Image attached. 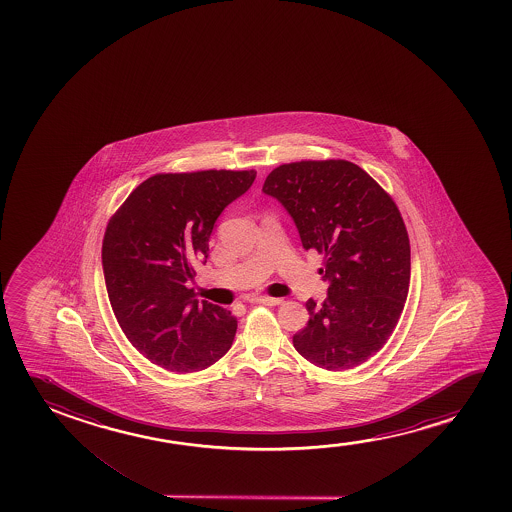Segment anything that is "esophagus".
I'll use <instances>...</instances> for the list:
<instances>
[{"label": "esophagus", "instance_id": "obj_1", "mask_svg": "<svg viewBox=\"0 0 512 512\" xmlns=\"http://www.w3.org/2000/svg\"><path fill=\"white\" fill-rule=\"evenodd\" d=\"M250 302H255V304H266V306H276V304H280L281 299H276V297H267V295H252V297H250Z\"/></svg>", "mask_w": 512, "mask_h": 512}]
</instances>
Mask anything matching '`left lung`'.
<instances>
[{
    "label": "left lung",
    "instance_id": "left-lung-1",
    "mask_svg": "<svg viewBox=\"0 0 512 512\" xmlns=\"http://www.w3.org/2000/svg\"><path fill=\"white\" fill-rule=\"evenodd\" d=\"M262 192L288 211L304 250L325 255L327 299L306 302L295 350L327 371L364 364L392 336L409 290L411 248L397 204L348 161L283 164Z\"/></svg>",
    "mask_w": 512,
    "mask_h": 512
}]
</instances>
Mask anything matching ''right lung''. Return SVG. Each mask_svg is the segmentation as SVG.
Here are the masks:
<instances>
[{"instance_id": "1", "label": "right lung", "mask_w": 512, "mask_h": 512, "mask_svg": "<svg viewBox=\"0 0 512 512\" xmlns=\"http://www.w3.org/2000/svg\"><path fill=\"white\" fill-rule=\"evenodd\" d=\"M255 176L253 169L150 176L106 227L108 299L120 329L150 362L173 372L203 371L231 348L238 320L197 301L189 285L197 264H206L220 213Z\"/></svg>"}]
</instances>
